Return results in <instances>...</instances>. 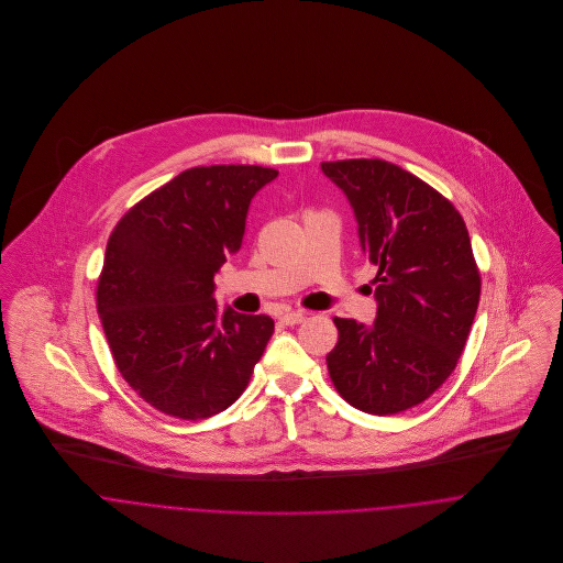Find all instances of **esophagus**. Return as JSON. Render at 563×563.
I'll return each mask as SVG.
<instances>
[{"label":"esophagus","instance_id":"34e87169","mask_svg":"<svg viewBox=\"0 0 563 563\" xmlns=\"http://www.w3.org/2000/svg\"><path fill=\"white\" fill-rule=\"evenodd\" d=\"M279 321L284 324H299V322L306 321V314L303 312H286L279 317Z\"/></svg>","mask_w":563,"mask_h":563}]
</instances>
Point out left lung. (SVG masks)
<instances>
[{
	"mask_svg": "<svg viewBox=\"0 0 563 563\" xmlns=\"http://www.w3.org/2000/svg\"><path fill=\"white\" fill-rule=\"evenodd\" d=\"M321 168L346 195L362 251L377 266V319H333L329 377L353 407L399 413L429 399L466 346L482 295L471 236L446 197L393 162Z\"/></svg>",
	"mask_w": 563,
	"mask_h": 563,
	"instance_id": "obj_1",
	"label": "left lung"
}]
</instances>
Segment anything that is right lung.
<instances>
[{"label":"right lung","instance_id":"right-lung-1","mask_svg":"<svg viewBox=\"0 0 563 563\" xmlns=\"http://www.w3.org/2000/svg\"><path fill=\"white\" fill-rule=\"evenodd\" d=\"M277 177L255 164L195 166L112 230L97 312L114 364L162 413L201 420L244 393L275 322L214 301V275L241 249L249 203Z\"/></svg>","mask_w":563,"mask_h":563}]
</instances>
